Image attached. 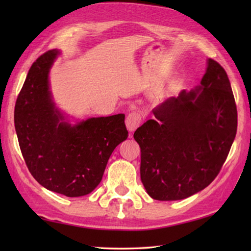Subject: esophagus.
<instances>
[{
    "label": "esophagus",
    "instance_id": "1",
    "mask_svg": "<svg viewBox=\"0 0 251 251\" xmlns=\"http://www.w3.org/2000/svg\"><path fill=\"white\" fill-rule=\"evenodd\" d=\"M142 124V116L138 113L131 112L126 117V127L129 131L135 130Z\"/></svg>",
    "mask_w": 251,
    "mask_h": 251
}]
</instances>
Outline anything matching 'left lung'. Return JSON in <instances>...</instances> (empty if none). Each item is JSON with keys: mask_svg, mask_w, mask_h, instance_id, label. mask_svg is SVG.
Segmentation results:
<instances>
[{"mask_svg": "<svg viewBox=\"0 0 251 251\" xmlns=\"http://www.w3.org/2000/svg\"><path fill=\"white\" fill-rule=\"evenodd\" d=\"M134 133L141 147V179L156 201L201 192L222 169L237 133V107L224 67L208 59L201 85L152 110Z\"/></svg>", "mask_w": 251, "mask_h": 251, "instance_id": "obj_1", "label": "left lung"}]
</instances>
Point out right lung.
Returning a JSON list of instances; mask_svg holds the SVG:
<instances>
[{
    "label": "right lung",
    "mask_w": 251,
    "mask_h": 251,
    "mask_svg": "<svg viewBox=\"0 0 251 251\" xmlns=\"http://www.w3.org/2000/svg\"><path fill=\"white\" fill-rule=\"evenodd\" d=\"M59 52L50 50L33 63L14 110L21 151L29 173L46 189L67 197L90 194L107 161L128 136L125 115L88 118L72 126L55 107L49 72Z\"/></svg>",
    "instance_id": "1"
}]
</instances>
